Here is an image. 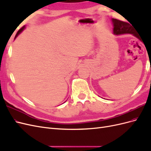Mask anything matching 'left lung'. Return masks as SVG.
<instances>
[{"mask_svg":"<svg viewBox=\"0 0 151 151\" xmlns=\"http://www.w3.org/2000/svg\"><path fill=\"white\" fill-rule=\"evenodd\" d=\"M111 22L113 26V33L115 35L131 34L141 41L139 35L135 33L134 28H132V26L129 23L113 18L111 19Z\"/></svg>","mask_w":151,"mask_h":151,"instance_id":"left-lung-1","label":"left lung"}]
</instances>
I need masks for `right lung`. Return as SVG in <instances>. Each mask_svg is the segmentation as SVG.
<instances>
[{"label":"right lung","instance_id":"add662e5","mask_svg":"<svg viewBox=\"0 0 151 151\" xmlns=\"http://www.w3.org/2000/svg\"><path fill=\"white\" fill-rule=\"evenodd\" d=\"M25 28H26V26H24L23 27H22V28H21L19 31H17V34H16V36H15V38H14V40L17 38V36L18 35H19L20 33H21V32H22V31H23Z\"/></svg>","mask_w":151,"mask_h":151}]
</instances>
